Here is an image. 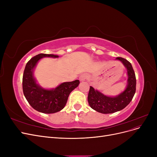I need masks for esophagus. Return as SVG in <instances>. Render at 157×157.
Returning <instances> with one entry per match:
<instances>
[{"label":"esophagus","mask_w":157,"mask_h":157,"mask_svg":"<svg viewBox=\"0 0 157 157\" xmlns=\"http://www.w3.org/2000/svg\"><path fill=\"white\" fill-rule=\"evenodd\" d=\"M87 75H86V74H82V75H81L80 76V77H79V80H80V82H84V81H85V80H86V78H87Z\"/></svg>","instance_id":"34e87169"}]
</instances>
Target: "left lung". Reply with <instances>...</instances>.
I'll return each instance as SVG.
<instances>
[{"mask_svg":"<svg viewBox=\"0 0 157 157\" xmlns=\"http://www.w3.org/2000/svg\"><path fill=\"white\" fill-rule=\"evenodd\" d=\"M115 59L121 61L126 69V88L116 96H109L92 86L90 87L88 96L89 105L94 110L103 114L113 113L125 108L130 103L136 92V79L132 64L128 60L120 57Z\"/></svg>","mask_w":157,"mask_h":157,"instance_id":"8db88e82","label":"left lung"}]
</instances>
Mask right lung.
Segmentation results:
<instances>
[{"label":"right lung","mask_w":157,"mask_h":157,"mask_svg":"<svg viewBox=\"0 0 157 157\" xmlns=\"http://www.w3.org/2000/svg\"><path fill=\"white\" fill-rule=\"evenodd\" d=\"M44 58H58L59 56L40 54L28 61L23 75V91L28 103L36 111L55 113L64 108L70 93L78 86L80 82L78 80L65 82L53 88L42 87L37 83L34 71L39 61Z\"/></svg>","instance_id":"right-lung-1"}]
</instances>
